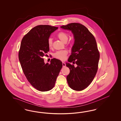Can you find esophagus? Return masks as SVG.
<instances>
[{
	"instance_id": "esophagus-1",
	"label": "esophagus",
	"mask_w": 121,
	"mask_h": 121,
	"mask_svg": "<svg viewBox=\"0 0 121 121\" xmlns=\"http://www.w3.org/2000/svg\"><path fill=\"white\" fill-rule=\"evenodd\" d=\"M66 65V63H65V62H62V66H63V67H64V66H65Z\"/></svg>"
}]
</instances>
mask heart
Listing matches in <instances>:
<instances>
[{
    "instance_id": "1",
    "label": "heart",
    "mask_w": 121,
    "mask_h": 121,
    "mask_svg": "<svg viewBox=\"0 0 121 121\" xmlns=\"http://www.w3.org/2000/svg\"><path fill=\"white\" fill-rule=\"evenodd\" d=\"M57 37L59 39L62 41L63 43H66L68 39V35L67 33L61 31L57 34ZM53 40L52 39L49 38L48 39V46L49 48H51L52 46ZM67 51L66 50H63L60 51H57L54 55V56L56 59H59L61 60H64L66 58V56L67 54Z\"/></svg>"
}]
</instances>
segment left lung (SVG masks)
<instances>
[{"label":"left lung","mask_w":121,"mask_h":121,"mask_svg":"<svg viewBox=\"0 0 121 121\" xmlns=\"http://www.w3.org/2000/svg\"><path fill=\"white\" fill-rule=\"evenodd\" d=\"M71 31L74 38L71 53L66 62L70 73L66 79L70 88L80 91L91 83L98 70L100 55L95 38L88 29L78 23H71L60 26ZM75 63L74 67L69 62Z\"/></svg>","instance_id":"8db88e82"}]
</instances>
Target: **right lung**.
Listing matches in <instances>:
<instances>
[{
	"mask_svg": "<svg viewBox=\"0 0 121 121\" xmlns=\"http://www.w3.org/2000/svg\"><path fill=\"white\" fill-rule=\"evenodd\" d=\"M58 27L50 25L34 27L22 39L18 59L27 80L40 91L51 90L62 66L58 59H51L50 64L45 63L43 57L49 51L48 39Z\"/></svg>",
	"mask_w": 121,
	"mask_h": 121,
	"instance_id": "1",
	"label": "right lung"
}]
</instances>
